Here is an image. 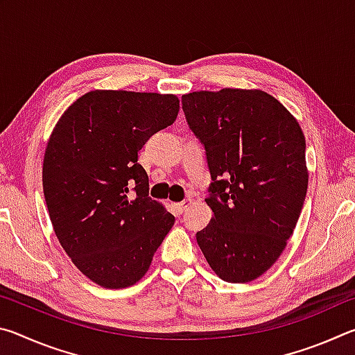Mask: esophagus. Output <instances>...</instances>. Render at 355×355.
Wrapping results in <instances>:
<instances>
[{"label":"esophagus","instance_id":"esophagus-1","mask_svg":"<svg viewBox=\"0 0 355 355\" xmlns=\"http://www.w3.org/2000/svg\"><path fill=\"white\" fill-rule=\"evenodd\" d=\"M191 202H192V199H191V197H186V199H184V200H182V202H178V203H177V209H178V211H180V213H183V209H184L186 207H188Z\"/></svg>","mask_w":355,"mask_h":355}]
</instances>
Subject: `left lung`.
Instances as JSON below:
<instances>
[{"label":"left lung","instance_id":"obj_1","mask_svg":"<svg viewBox=\"0 0 355 355\" xmlns=\"http://www.w3.org/2000/svg\"><path fill=\"white\" fill-rule=\"evenodd\" d=\"M182 107L211 175L213 219L197 232V243L220 279L255 280L284 252L302 211L309 184L302 130L263 91L192 92Z\"/></svg>","mask_w":355,"mask_h":355}]
</instances>
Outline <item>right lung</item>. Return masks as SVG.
Segmentation results:
<instances>
[{
  "instance_id": "obj_1",
  "label": "right lung",
  "mask_w": 355,
  "mask_h": 355,
  "mask_svg": "<svg viewBox=\"0 0 355 355\" xmlns=\"http://www.w3.org/2000/svg\"><path fill=\"white\" fill-rule=\"evenodd\" d=\"M175 95L94 91L59 119L46 144L44 196L59 243L105 288H127L148 271L175 222L148 197L137 152L173 123Z\"/></svg>"
}]
</instances>
